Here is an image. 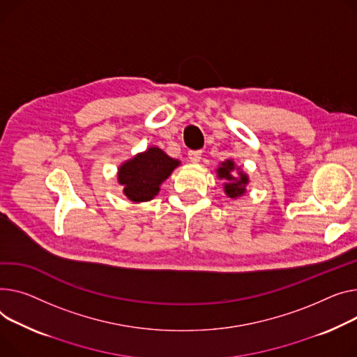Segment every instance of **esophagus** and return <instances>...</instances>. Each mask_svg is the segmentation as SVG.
Listing matches in <instances>:
<instances>
[{"instance_id": "34e87169", "label": "esophagus", "mask_w": 357, "mask_h": 357, "mask_svg": "<svg viewBox=\"0 0 357 357\" xmlns=\"http://www.w3.org/2000/svg\"><path fill=\"white\" fill-rule=\"evenodd\" d=\"M201 156H202V152H201V151H189V152H188L189 160L194 162V163L199 162V160H201Z\"/></svg>"}]
</instances>
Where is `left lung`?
I'll list each match as a JSON object with an SVG mask.
<instances>
[{
    "instance_id": "8db88e82",
    "label": "left lung",
    "mask_w": 357,
    "mask_h": 357,
    "mask_svg": "<svg viewBox=\"0 0 357 357\" xmlns=\"http://www.w3.org/2000/svg\"><path fill=\"white\" fill-rule=\"evenodd\" d=\"M234 162L232 160H227L221 165V168H218V176L222 179H227V183H225V192L229 198H236L240 197L245 192V185L248 182V178L247 175H244L243 172H240V178L236 179L234 176Z\"/></svg>"
}]
</instances>
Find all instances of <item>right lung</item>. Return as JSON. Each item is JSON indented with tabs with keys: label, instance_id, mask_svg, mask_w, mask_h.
<instances>
[{
	"label": "right lung",
	"instance_id": "1",
	"mask_svg": "<svg viewBox=\"0 0 357 357\" xmlns=\"http://www.w3.org/2000/svg\"><path fill=\"white\" fill-rule=\"evenodd\" d=\"M178 165L179 160L169 158L159 148H149L121 166L119 183L123 185V192L130 201H151L159 192V185Z\"/></svg>",
	"mask_w": 357,
	"mask_h": 357
}]
</instances>
